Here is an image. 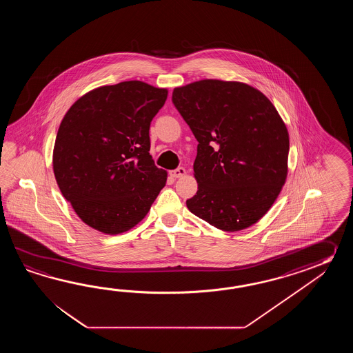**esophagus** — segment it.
Returning <instances> with one entry per match:
<instances>
[{
    "mask_svg": "<svg viewBox=\"0 0 353 353\" xmlns=\"http://www.w3.org/2000/svg\"><path fill=\"white\" fill-rule=\"evenodd\" d=\"M185 173H187V172H185L184 168H176V169L169 172L170 176H173V178H181L183 175H185Z\"/></svg>",
    "mask_w": 353,
    "mask_h": 353,
    "instance_id": "1",
    "label": "esophagus"
}]
</instances>
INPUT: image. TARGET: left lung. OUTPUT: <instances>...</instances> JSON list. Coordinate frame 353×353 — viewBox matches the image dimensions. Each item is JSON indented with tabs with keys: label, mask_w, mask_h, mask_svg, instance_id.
<instances>
[{
	"label": "left lung",
	"mask_w": 353,
	"mask_h": 353,
	"mask_svg": "<svg viewBox=\"0 0 353 353\" xmlns=\"http://www.w3.org/2000/svg\"><path fill=\"white\" fill-rule=\"evenodd\" d=\"M172 101L199 143L188 210L227 232L256 223L288 175L289 134L276 108L248 84L218 79L178 87Z\"/></svg>",
	"instance_id": "left-lung-1"
}]
</instances>
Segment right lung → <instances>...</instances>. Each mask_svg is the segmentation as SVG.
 Returning <instances> with one entry per match:
<instances>
[{"mask_svg": "<svg viewBox=\"0 0 353 353\" xmlns=\"http://www.w3.org/2000/svg\"><path fill=\"white\" fill-rule=\"evenodd\" d=\"M168 90L140 81L85 93L60 123L53 152L61 194L85 225L107 234L135 227L166 183L151 158L150 123Z\"/></svg>", "mask_w": 353, "mask_h": 353, "instance_id": "right-lung-1", "label": "right lung"}]
</instances>
